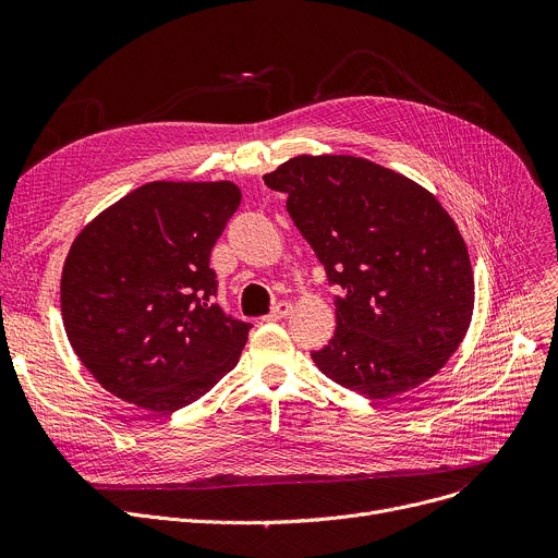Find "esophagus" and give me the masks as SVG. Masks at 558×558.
Listing matches in <instances>:
<instances>
[{
	"label": "esophagus",
	"mask_w": 558,
	"mask_h": 558,
	"mask_svg": "<svg viewBox=\"0 0 558 558\" xmlns=\"http://www.w3.org/2000/svg\"><path fill=\"white\" fill-rule=\"evenodd\" d=\"M289 314H291V303L289 301H280V303H276L271 307V312L267 316H264V320H280V318H284Z\"/></svg>",
	"instance_id": "1"
}]
</instances>
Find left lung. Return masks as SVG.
Instances as JSON below:
<instances>
[{
  "instance_id": "8db88e82",
  "label": "left lung",
  "mask_w": 558,
  "mask_h": 558,
  "mask_svg": "<svg viewBox=\"0 0 558 558\" xmlns=\"http://www.w3.org/2000/svg\"><path fill=\"white\" fill-rule=\"evenodd\" d=\"M264 183L287 194L289 217L343 289L316 366L377 400L429 379L463 341L475 305L471 257L444 205L355 156H296Z\"/></svg>"
}]
</instances>
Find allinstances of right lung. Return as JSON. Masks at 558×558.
Returning <instances> with one entry per match:
<instances>
[{
    "label": "right lung",
    "instance_id": "add662e5",
    "mask_svg": "<svg viewBox=\"0 0 558 558\" xmlns=\"http://www.w3.org/2000/svg\"><path fill=\"white\" fill-rule=\"evenodd\" d=\"M240 203L230 181H156L78 232L61 278L63 326L106 391L171 414L240 362L251 324L215 303L210 269Z\"/></svg>",
    "mask_w": 558,
    "mask_h": 558
}]
</instances>
